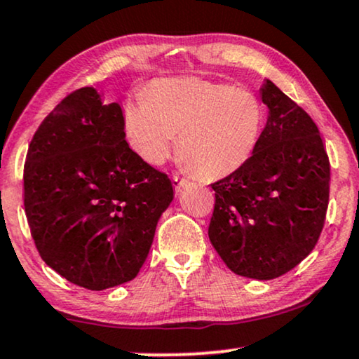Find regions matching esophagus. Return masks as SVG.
I'll return each mask as SVG.
<instances>
[{
	"mask_svg": "<svg viewBox=\"0 0 359 359\" xmlns=\"http://www.w3.org/2000/svg\"><path fill=\"white\" fill-rule=\"evenodd\" d=\"M172 184H174L175 192H180L184 185L189 184V180H187V179H180L179 175H174V177H172Z\"/></svg>",
	"mask_w": 359,
	"mask_h": 359,
	"instance_id": "esophagus-1",
	"label": "esophagus"
}]
</instances>
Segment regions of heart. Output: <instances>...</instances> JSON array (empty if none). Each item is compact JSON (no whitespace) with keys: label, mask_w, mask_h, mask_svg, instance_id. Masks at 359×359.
<instances>
[{"label":"heart","mask_w":359,"mask_h":359,"mask_svg":"<svg viewBox=\"0 0 359 359\" xmlns=\"http://www.w3.org/2000/svg\"><path fill=\"white\" fill-rule=\"evenodd\" d=\"M126 134L149 164L177 156L198 179L217 180L238 170L255 152L263 109L245 89L195 78L164 79L127 104Z\"/></svg>","instance_id":"b5f03b06"}]
</instances>
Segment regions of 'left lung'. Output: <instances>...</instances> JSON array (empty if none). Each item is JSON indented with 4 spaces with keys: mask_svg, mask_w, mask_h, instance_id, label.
Segmentation results:
<instances>
[{
    "mask_svg": "<svg viewBox=\"0 0 359 359\" xmlns=\"http://www.w3.org/2000/svg\"><path fill=\"white\" fill-rule=\"evenodd\" d=\"M269 119L255 152L212 184L208 238L233 273L285 275L310 255L325 225L330 158L310 116L270 79L262 86Z\"/></svg>",
    "mask_w": 359,
    "mask_h": 359,
    "instance_id": "1",
    "label": "left lung"
}]
</instances>
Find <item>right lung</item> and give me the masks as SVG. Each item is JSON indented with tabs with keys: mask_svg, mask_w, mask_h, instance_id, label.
I'll return each mask as SVG.
<instances>
[{
	"mask_svg": "<svg viewBox=\"0 0 359 359\" xmlns=\"http://www.w3.org/2000/svg\"><path fill=\"white\" fill-rule=\"evenodd\" d=\"M22 179L41 258L88 290L137 276L174 198L167 174L127 144L119 104L104 106L94 88L71 93L41 122Z\"/></svg>",
	"mask_w": 359,
	"mask_h": 359,
	"instance_id": "right-lung-1",
	"label": "right lung"
}]
</instances>
